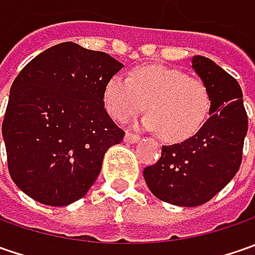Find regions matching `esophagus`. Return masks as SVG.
<instances>
[{
    "label": "esophagus",
    "mask_w": 255,
    "mask_h": 255,
    "mask_svg": "<svg viewBox=\"0 0 255 255\" xmlns=\"http://www.w3.org/2000/svg\"><path fill=\"white\" fill-rule=\"evenodd\" d=\"M139 140V136L136 134V133H132V132H126L125 134V142L128 143H136Z\"/></svg>",
    "instance_id": "obj_1"
}]
</instances>
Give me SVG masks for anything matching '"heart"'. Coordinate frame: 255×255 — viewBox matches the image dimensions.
Listing matches in <instances>:
<instances>
[{
  "label": "heart",
  "instance_id": "1",
  "mask_svg": "<svg viewBox=\"0 0 255 255\" xmlns=\"http://www.w3.org/2000/svg\"><path fill=\"white\" fill-rule=\"evenodd\" d=\"M103 99L109 115L119 122H128L146 106L144 128L171 143L193 137L211 108L210 91L201 79L160 65L136 68L128 78L113 76Z\"/></svg>",
  "mask_w": 255,
  "mask_h": 255
}]
</instances>
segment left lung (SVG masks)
<instances>
[{
  "label": "left lung",
  "mask_w": 255,
  "mask_h": 255,
  "mask_svg": "<svg viewBox=\"0 0 255 255\" xmlns=\"http://www.w3.org/2000/svg\"><path fill=\"white\" fill-rule=\"evenodd\" d=\"M191 66L210 91V118L193 137L163 146L157 163L143 170L157 199L183 207L207 203L236 176L249 129L239 82L206 56H193Z\"/></svg>",
  "instance_id": "1"
}]
</instances>
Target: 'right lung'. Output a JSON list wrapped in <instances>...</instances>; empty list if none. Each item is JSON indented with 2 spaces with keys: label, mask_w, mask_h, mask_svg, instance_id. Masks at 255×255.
<instances>
[{
  "label": "right lung",
  "mask_w": 255,
  "mask_h": 255,
  "mask_svg": "<svg viewBox=\"0 0 255 255\" xmlns=\"http://www.w3.org/2000/svg\"><path fill=\"white\" fill-rule=\"evenodd\" d=\"M122 68L111 55L62 42L15 78L2 137L11 179L31 199L68 206L98 179L106 150L125 136L103 102Z\"/></svg>",
  "instance_id": "1"
}]
</instances>
